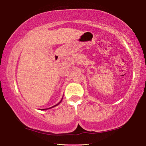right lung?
Segmentation results:
<instances>
[{
    "mask_svg": "<svg viewBox=\"0 0 146 146\" xmlns=\"http://www.w3.org/2000/svg\"><path fill=\"white\" fill-rule=\"evenodd\" d=\"M62 100H61V101H62ZM61 101H60V102H59L58 104H56V105H55V106H53V107H51V108H48V109L52 108H53V107H55V106H57V105H58V104H60V103L61 102ZM48 109H42V110H48Z\"/></svg>",
    "mask_w": 146,
    "mask_h": 146,
    "instance_id": "right-lung-1",
    "label": "right lung"
}]
</instances>
